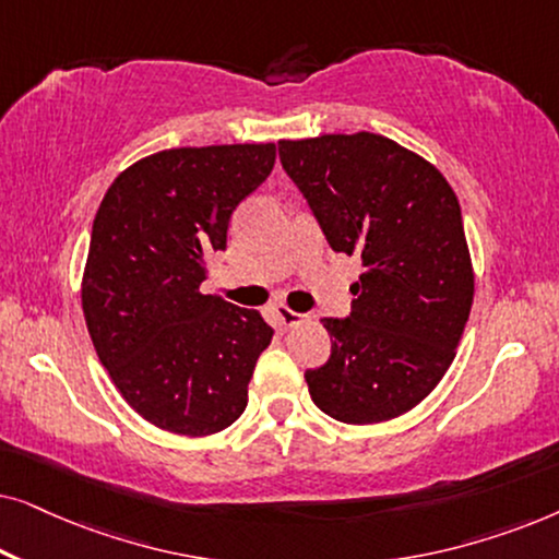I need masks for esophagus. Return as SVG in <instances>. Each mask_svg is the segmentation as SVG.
Returning <instances> with one entry per match:
<instances>
[{"mask_svg": "<svg viewBox=\"0 0 559 559\" xmlns=\"http://www.w3.org/2000/svg\"><path fill=\"white\" fill-rule=\"evenodd\" d=\"M277 318L282 320V325H287V328H293V325L302 323V320H305V316H300V312L285 308V305H280V308H277Z\"/></svg>", "mask_w": 559, "mask_h": 559, "instance_id": "1", "label": "esophagus"}]
</instances>
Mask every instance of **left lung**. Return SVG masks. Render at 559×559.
<instances>
[{
  "instance_id": "8db88e82",
  "label": "left lung",
  "mask_w": 559,
  "mask_h": 559,
  "mask_svg": "<svg viewBox=\"0 0 559 559\" xmlns=\"http://www.w3.org/2000/svg\"><path fill=\"white\" fill-rule=\"evenodd\" d=\"M280 159L333 251L361 259L348 318H323L331 358L305 371L346 425L386 423L445 377L468 323L473 266L461 203L435 165L381 134L282 140Z\"/></svg>"
}]
</instances>
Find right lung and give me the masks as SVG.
<instances>
[{
	"mask_svg": "<svg viewBox=\"0 0 559 559\" xmlns=\"http://www.w3.org/2000/svg\"><path fill=\"white\" fill-rule=\"evenodd\" d=\"M277 147L163 150L106 190L83 272V316L114 386L167 432L226 430L249 402L272 328L203 295L205 257L226 249L231 213L272 173Z\"/></svg>",
	"mask_w": 559,
	"mask_h": 559,
	"instance_id": "1",
	"label": "right lung"
}]
</instances>
